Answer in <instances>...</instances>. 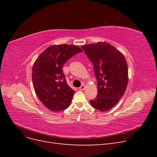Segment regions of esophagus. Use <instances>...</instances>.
<instances>
[{
	"instance_id": "1",
	"label": "esophagus",
	"mask_w": 157,
	"mask_h": 157,
	"mask_svg": "<svg viewBox=\"0 0 157 157\" xmlns=\"http://www.w3.org/2000/svg\"><path fill=\"white\" fill-rule=\"evenodd\" d=\"M79 89H80V90H84L85 89V85L84 84L81 85V86L79 87Z\"/></svg>"
}]
</instances>
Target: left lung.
<instances>
[{"label": "left lung", "mask_w": 157, "mask_h": 157, "mask_svg": "<svg viewBox=\"0 0 157 157\" xmlns=\"http://www.w3.org/2000/svg\"><path fill=\"white\" fill-rule=\"evenodd\" d=\"M94 65L98 80V95L90 100L92 107L101 111L110 110L124 95L128 82V65L124 55L108 42L82 46Z\"/></svg>", "instance_id": "obj_1"}]
</instances>
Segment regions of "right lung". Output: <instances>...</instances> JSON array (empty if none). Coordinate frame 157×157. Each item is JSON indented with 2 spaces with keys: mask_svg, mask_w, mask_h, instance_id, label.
<instances>
[{
  "mask_svg": "<svg viewBox=\"0 0 157 157\" xmlns=\"http://www.w3.org/2000/svg\"><path fill=\"white\" fill-rule=\"evenodd\" d=\"M82 52L81 48L75 45H53L40 54L33 64V87L39 100L50 110L61 111L69 106L75 90L66 81L63 65L69 59Z\"/></svg>",
  "mask_w": 157,
  "mask_h": 157,
  "instance_id": "right-lung-1",
  "label": "right lung"
}]
</instances>
